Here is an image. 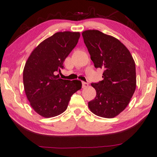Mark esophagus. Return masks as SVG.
I'll return each mask as SVG.
<instances>
[{
	"instance_id": "esophagus-1",
	"label": "esophagus",
	"mask_w": 157,
	"mask_h": 157,
	"mask_svg": "<svg viewBox=\"0 0 157 157\" xmlns=\"http://www.w3.org/2000/svg\"><path fill=\"white\" fill-rule=\"evenodd\" d=\"M88 86H89L88 83H86V82H82V88L83 89L86 88Z\"/></svg>"
}]
</instances>
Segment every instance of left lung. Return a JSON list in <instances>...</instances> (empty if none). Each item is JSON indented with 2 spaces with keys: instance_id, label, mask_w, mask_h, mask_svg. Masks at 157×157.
Instances as JSON below:
<instances>
[{
  "instance_id": "1",
  "label": "left lung",
  "mask_w": 157,
  "mask_h": 157,
  "mask_svg": "<svg viewBox=\"0 0 157 157\" xmlns=\"http://www.w3.org/2000/svg\"><path fill=\"white\" fill-rule=\"evenodd\" d=\"M82 36L95 67L104 70L103 80L91 84L96 96L89 102V108L96 116L114 118L127 107L136 90L134 60L115 37L97 30H85Z\"/></svg>"
}]
</instances>
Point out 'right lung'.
I'll list each match as a JSON object with an SVG mask.
<instances>
[{"label": "right lung", "instance_id": "right-lung-1", "mask_svg": "<svg viewBox=\"0 0 157 157\" xmlns=\"http://www.w3.org/2000/svg\"><path fill=\"white\" fill-rule=\"evenodd\" d=\"M79 32H58L39 44L26 62L23 79L31 107L44 118L62 113L71 97L82 88L79 80L59 78L66 58L76 46Z\"/></svg>", "mask_w": 157, "mask_h": 157}]
</instances>
